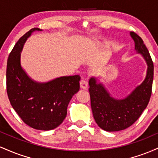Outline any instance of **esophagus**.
<instances>
[{"instance_id": "34e87169", "label": "esophagus", "mask_w": 158, "mask_h": 158, "mask_svg": "<svg viewBox=\"0 0 158 158\" xmlns=\"http://www.w3.org/2000/svg\"><path fill=\"white\" fill-rule=\"evenodd\" d=\"M88 81L86 80H85V79H81L80 81V88L81 89H87V88H88Z\"/></svg>"}]
</instances>
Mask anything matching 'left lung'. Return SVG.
<instances>
[{"label": "left lung", "instance_id": "obj_1", "mask_svg": "<svg viewBox=\"0 0 158 158\" xmlns=\"http://www.w3.org/2000/svg\"><path fill=\"white\" fill-rule=\"evenodd\" d=\"M130 35L135 42L136 53L140 54L147 64L145 79L138 86L122 99L110 95L98 78L90 77L89 92L94 118L101 128L107 131L124 130L135 123L147 107L152 94L154 65L148 49L135 32Z\"/></svg>", "mask_w": 158, "mask_h": 158}]
</instances>
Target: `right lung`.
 Here are the masks:
<instances>
[{
	"instance_id": "1",
	"label": "right lung",
	"mask_w": 158,
	"mask_h": 158,
	"mask_svg": "<svg viewBox=\"0 0 158 158\" xmlns=\"http://www.w3.org/2000/svg\"><path fill=\"white\" fill-rule=\"evenodd\" d=\"M31 29L17 41L9 56L6 90L13 109L21 119L37 130L49 131L62 123L70 99L79 90V75L56 78L39 82L27 75L21 64V52L32 32Z\"/></svg>"
}]
</instances>
